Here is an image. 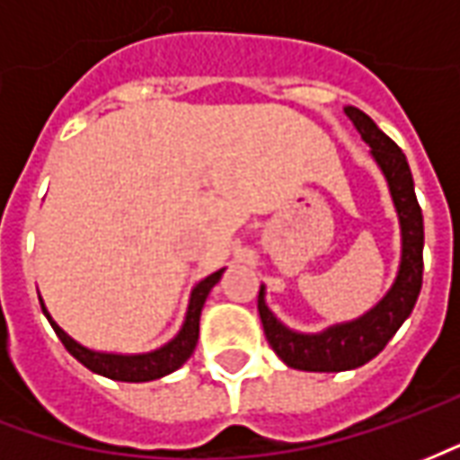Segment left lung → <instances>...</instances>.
<instances>
[{
  "label": "left lung",
  "mask_w": 460,
  "mask_h": 460,
  "mask_svg": "<svg viewBox=\"0 0 460 460\" xmlns=\"http://www.w3.org/2000/svg\"><path fill=\"white\" fill-rule=\"evenodd\" d=\"M347 118L369 145V155L382 170L394 201L399 234H402V259L394 283L382 300L362 313L359 318L335 323L320 332H300L276 318L266 303V286L259 290V315L263 332L273 352L293 369L303 372H345L355 369L376 357L394 332L402 328L419 298L421 276H424V217L416 201L414 180L406 155L392 137L376 128V122L355 105L345 108Z\"/></svg>",
  "instance_id": "8db88e82"
}]
</instances>
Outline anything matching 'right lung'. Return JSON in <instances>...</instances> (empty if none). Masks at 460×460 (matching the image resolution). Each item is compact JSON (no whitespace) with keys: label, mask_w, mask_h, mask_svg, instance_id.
Returning a JSON list of instances; mask_svg holds the SVG:
<instances>
[{"label":"right lung","mask_w":460,"mask_h":460,"mask_svg":"<svg viewBox=\"0 0 460 460\" xmlns=\"http://www.w3.org/2000/svg\"><path fill=\"white\" fill-rule=\"evenodd\" d=\"M224 269L211 273L207 279H201L194 288H191L190 305H187V315H184V323H181L180 332L164 342L157 349H150V352H135V355H122V352H101V349H91V347L81 345L78 340H74L68 332H66L54 318L51 313L46 310L44 300H41V310H44L46 320L51 323V328L58 335V340L64 342V347L71 352V355L81 362L84 367H88L91 372L101 376H108V379H115V382H152V379H160V376L172 375L174 369H180L187 359L194 352L197 347V340H199V318L201 308L209 298L211 288L219 283Z\"/></svg>","instance_id":"add662e5"}]
</instances>
